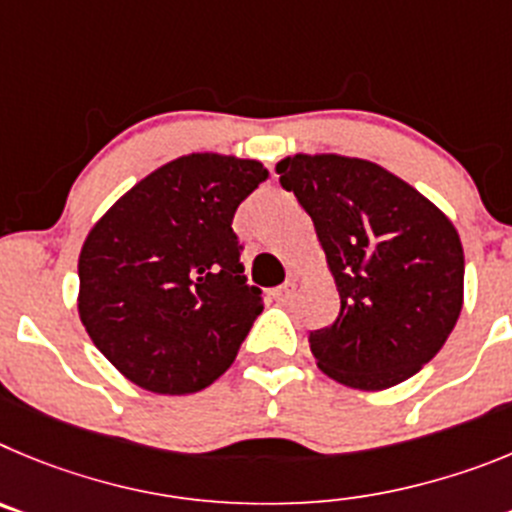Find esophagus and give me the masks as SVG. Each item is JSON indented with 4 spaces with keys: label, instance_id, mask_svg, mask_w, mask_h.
Wrapping results in <instances>:
<instances>
[{
    "label": "esophagus",
    "instance_id": "1",
    "mask_svg": "<svg viewBox=\"0 0 512 512\" xmlns=\"http://www.w3.org/2000/svg\"><path fill=\"white\" fill-rule=\"evenodd\" d=\"M293 293H296V283H283L280 288L273 290V298H275V301L285 303L288 298H293Z\"/></svg>",
    "mask_w": 512,
    "mask_h": 512
}]
</instances>
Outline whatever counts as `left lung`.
<instances>
[{
	"mask_svg": "<svg viewBox=\"0 0 512 512\" xmlns=\"http://www.w3.org/2000/svg\"><path fill=\"white\" fill-rule=\"evenodd\" d=\"M280 186L308 211L339 290V316L311 331L316 365L357 390H385L436 357L464 301V250L449 216L382 165L290 155Z\"/></svg>",
	"mask_w": 512,
	"mask_h": 512,
	"instance_id": "left-lung-1",
	"label": "left lung"
}]
</instances>
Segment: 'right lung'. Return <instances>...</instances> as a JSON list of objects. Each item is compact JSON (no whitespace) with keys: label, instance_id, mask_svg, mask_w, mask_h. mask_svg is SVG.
Returning <instances> with one entry per match:
<instances>
[{"label":"right lung","instance_id":"obj_1","mask_svg":"<svg viewBox=\"0 0 512 512\" xmlns=\"http://www.w3.org/2000/svg\"><path fill=\"white\" fill-rule=\"evenodd\" d=\"M265 178L257 160L183 155L91 227L78 257V316L127 380L188 395L229 370L262 313L232 219Z\"/></svg>","mask_w":512,"mask_h":512}]
</instances>
